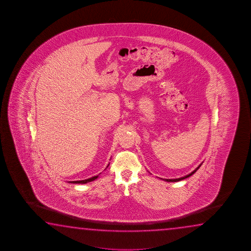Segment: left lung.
<instances>
[{
    "label": "left lung",
    "instance_id": "obj_1",
    "mask_svg": "<svg viewBox=\"0 0 251 251\" xmlns=\"http://www.w3.org/2000/svg\"><path fill=\"white\" fill-rule=\"evenodd\" d=\"M200 165L194 171H192L191 172V174L187 175V176H183V177H181V178H177V179H165V181H167V182H178V181H181V180H183V179L188 178V177H190L191 176V175L194 174L195 173L196 171L197 170H199L200 169ZM164 180V179H163Z\"/></svg>",
    "mask_w": 251,
    "mask_h": 251
}]
</instances>
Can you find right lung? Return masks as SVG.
<instances>
[{"label": "right lung", "instance_id": "add662e5", "mask_svg": "<svg viewBox=\"0 0 251 251\" xmlns=\"http://www.w3.org/2000/svg\"><path fill=\"white\" fill-rule=\"evenodd\" d=\"M98 176H93V177H90V178L85 179V180H81V181H73V182H69V183H89V182H91V181H94L95 179L98 178Z\"/></svg>", "mask_w": 251, "mask_h": 251}]
</instances>
